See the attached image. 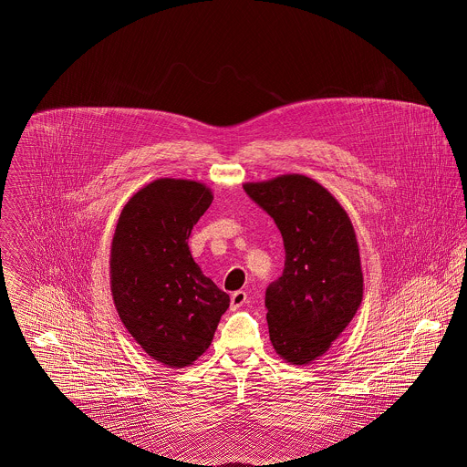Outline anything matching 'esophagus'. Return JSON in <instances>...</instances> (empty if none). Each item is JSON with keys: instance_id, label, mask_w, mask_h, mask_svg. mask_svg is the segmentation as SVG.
<instances>
[{"instance_id": "34e87169", "label": "esophagus", "mask_w": 467, "mask_h": 467, "mask_svg": "<svg viewBox=\"0 0 467 467\" xmlns=\"http://www.w3.org/2000/svg\"><path fill=\"white\" fill-rule=\"evenodd\" d=\"M246 303V292L244 290H236L231 294V310H238Z\"/></svg>"}]
</instances>
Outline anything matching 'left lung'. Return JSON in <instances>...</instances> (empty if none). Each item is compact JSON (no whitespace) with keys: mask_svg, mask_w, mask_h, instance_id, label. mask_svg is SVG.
<instances>
[{"mask_svg":"<svg viewBox=\"0 0 467 467\" xmlns=\"http://www.w3.org/2000/svg\"><path fill=\"white\" fill-rule=\"evenodd\" d=\"M248 198L275 221L285 266L266 289L269 337L276 354L308 364L329 350L362 301L356 233L331 192L305 175L244 183Z\"/></svg>","mask_w":467,"mask_h":467,"instance_id":"1","label":"left lung"}]
</instances>
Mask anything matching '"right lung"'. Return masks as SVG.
Returning <instances> with one entry per match:
<instances>
[{"label": "right lung", "instance_id": "obj_1", "mask_svg": "<svg viewBox=\"0 0 467 467\" xmlns=\"http://www.w3.org/2000/svg\"><path fill=\"white\" fill-rule=\"evenodd\" d=\"M213 196L159 178L124 206L111 242V294L126 329L161 364L185 368L210 347L229 296L194 263L189 236Z\"/></svg>", "mask_w": 467, "mask_h": 467}]
</instances>
